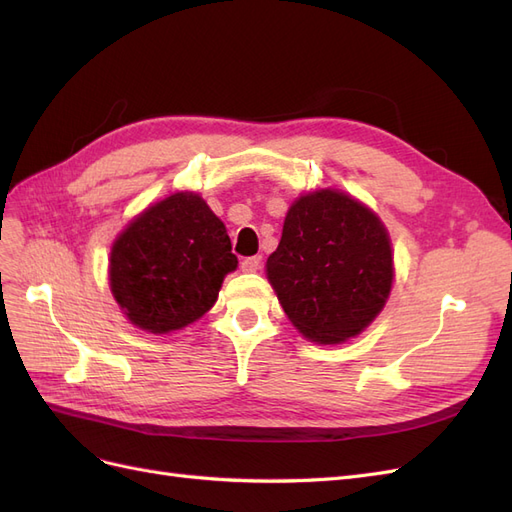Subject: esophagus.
<instances>
[{
	"label": "esophagus",
	"instance_id": "1",
	"mask_svg": "<svg viewBox=\"0 0 512 512\" xmlns=\"http://www.w3.org/2000/svg\"><path fill=\"white\" fill-rule=\"evenodd\" d=\"M260 265H262V256H247V258L241 260V269H243L245 273L258 271Z\"/></svg>",
	"mask_w": 512,
	"mask_h": 512
}]
</instances>
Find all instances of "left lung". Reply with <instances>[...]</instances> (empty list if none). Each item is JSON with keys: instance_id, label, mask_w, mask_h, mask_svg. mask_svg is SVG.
Masks as SVG:
<instances>
[{"instance_id": "left-lung-1", "label": "left lung", "mask_w": 512, "mask_h": 512, "mask_svg": "<svg viewBox=\"0 0 512 512\" xmlns=\"http://www.w3.org/2000/svg\"><path fill=\"white\" fill-rule=\"evenodd\" d=\"M267 277L307 339L342 344L359 335L389 299L391 241L367 207L344 192L320 190L288 209Z\"/></svg>"}]
</instances>
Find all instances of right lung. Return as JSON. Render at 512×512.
<instances>
[{
	"mask_svg": "<svg viewBox=\"0 0 512 512\" xmlns=\"http://www.w3.org/2000/svg\"><path fill=\"white\" fill-rule=\"evenodd\" d=\"M237 269L226 226L198 194L177 192L121 232L111 252V290L145 331L188 327L218 301Z\"/></svg>",
	"mask_w": 512,
	"mask_h": 512,
	"instance_id": "1",
	"label": "right lung"
}]
</instances>
